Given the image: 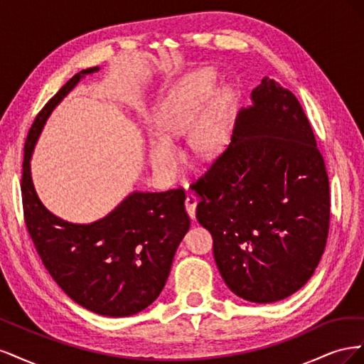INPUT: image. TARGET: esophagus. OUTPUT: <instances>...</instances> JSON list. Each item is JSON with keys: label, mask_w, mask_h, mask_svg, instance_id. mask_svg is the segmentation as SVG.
Returning <instances> with one entry per match:
<instances>
[{"label": "esophagus", "mask_w": 364, "mask_h": 364, "mask_svg": "<svg viewBox=\"0 0 364 364\" xmlns=\"http://www.w3.org/2000/svg\"><path fill=\"white\" fill-rule=\"evenodd\" d=\"M185 208L186 213L191 218H196V208H197V197L194 194H186L185 199Z\"/></svg>", "instance_id": "obj_1"}]
</instances>
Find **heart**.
<instances>
[{"label":"heart","instance_id":"1","mask_svg":"<svg viewBox=\"0 0 364 364\" xmlns=\"http://www.w3.org/2000/svg\"><path fill=\"white\" fill-rule=\"evenodd\" d=\"M214 79L211 70L197 71L162 102L156 115L161 135L149 139V161L159 178L173 179L178 174L182 153L171 139L188 132L191 127L190 141L197 155L211 153L223 144L232 95L229 87L223 86L214 90L208 97ZM206 96L208 100L205 104Z\"/></svg>","mask_w":364,"mask_h":364}]
</instances>
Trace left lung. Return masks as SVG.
<instances>
[{
	"label": "left lung",
	"instance_id": "obj_1",
	"mask_svg": "<svg viewBox=\"0 0 364 364\" xmlns=\"http://www.w3.org/2000/svg\"><path fill=\"white\" fill-rule=\"evenodd\" d=\"M241 107L230 144L191 190L230 291L285 299L313 277L329 229V182L301 103L264 77Z\"/></svg>",
	"mask_w": 364,
	"mask_h": 364
}]
</instances>
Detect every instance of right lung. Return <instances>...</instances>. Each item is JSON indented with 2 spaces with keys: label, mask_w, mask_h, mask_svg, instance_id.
Returning <instances> with one entry per match:
<instances>
[{
  "label": "right lung",
  "mask_w": 364,
  "mask_h": 364,
  "mask_svg": "<svg viewBox=\"0 0 364 364\" xmlns=\"http://www.w3.org/2000/svg\"><path fill=\"white\" fill-rule=\"evenodd\" d=\"M98 70L77 73L38 114L24 147L21 194L28 234L51 278L86 310L124 317L156 301L167 282L174 253L190 229L185 191H134L97 222L71 223L43 206L30 167L54 107L85 75Z\"/></svg>",
  "instance_id": "add662e5"
}]
</instances>
